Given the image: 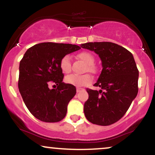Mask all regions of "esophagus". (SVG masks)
<instances>
[{
  "mask_svg": "<svg viewBox=\"0 0 155 155\" xmlns=\"http://www.w3.org/2000/svg\"><path fill=\"white\" fill-rule=\"evenodd\" d=\"M84 89H82V88H80V87H77V89H76V91L78 93V92H80V91H82V90H83Z\"/></svg>",
  "mask_w": 155,
  "mask_h": 155,
  "instance_id": "esophagus-1",
  "label": "esophagus"
}]
</instances>
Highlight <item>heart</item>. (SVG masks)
Here are the masks:
<instances>
[{"label": "heart", "instance_id": "heart-1", "mask_svg": "<svg viewBox=\"0 0 155 155\" xmlns=\"http://www.w3.org/2000/svg\"><path fill=\"white\" fill-rule=\"evenodd\" d=\"M78 59L81 60L86 65L85 71H87L91 73H95L97 68L93 65L95 62V58L91 53L87 51L80 52L77 55ZM60 68L64 73H69L71 71V60L69 55H65L61 58L60 61ZM66 83L77 87H82L89 85L92 82L91 76L88 74H84L81 75H69L65 78Z\"/></svg>", "mask_w": 155, "mask_h": 155}]
</instances>
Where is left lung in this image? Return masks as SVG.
Masks as SVG:
<instances>
[{"label": "left lung", "instance_id": "8db88e82", "mask_svg": "<svg viewBox=\"0 0 155 155\" xmlns=\"http://www.w3.org/2000/svg\"><path fill=\"white\" fill-rule=\"evenodd\" d=\"M81 48L100 56L102 70L94 85L99 91L87 88L89 98L84 113L92 124L107 126L124 115L138 92L139 70L132 54L117 44L95 42L81 44Z\"/></svg>", "mask_w": 155, "mask_h": 155}]
</instances>
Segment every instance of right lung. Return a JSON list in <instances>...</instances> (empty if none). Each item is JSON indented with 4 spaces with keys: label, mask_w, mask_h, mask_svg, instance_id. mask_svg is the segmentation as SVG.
I'll return each instance as SVG.
<instances>
[{
    "label": "right lung",
    "mask_w": 155,
    "mask_h": 155,
    "mask_svg": "<svg viewBox=\"0 0 155 155\" xmlns=\"http://www.w3.org/2000/svg\"><path fill=\"white\" fill-rule=\"evenodd\" d=\"M79 49L72 44L38 43L30 48L20 62V93L31 113L41 121L57 122L65 117L76 88L63 82L60 61Z\"/></svg>",
    "instance_id": "add662e5"
}]
</instances>
